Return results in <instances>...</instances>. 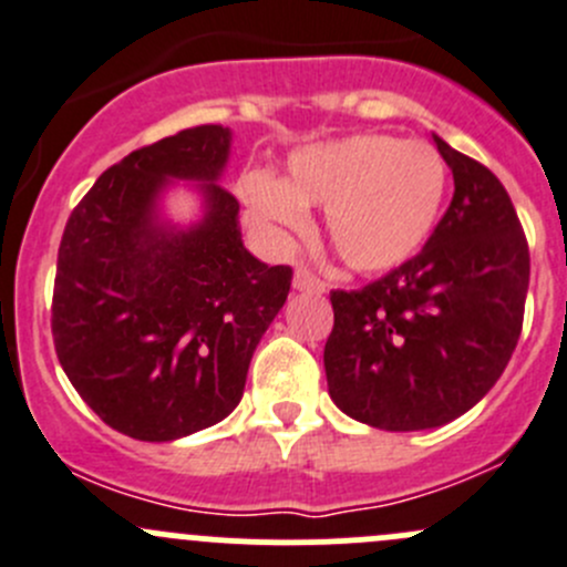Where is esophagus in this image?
<instances>
[{
    "label": "esophagus",
    "mask_w": 567,
    "mask_h": 567,
    "mask_svg": "<svg viewBox=\"0 0 567 567\" xmlns=\"http://www.w3.org/2000/svg\"><path fill=\"white\" fill-rule=\"evenodd\" d=\"M293 288L305 290V293H323V290H327V282H323L321 277H316L310 268H296Z\"/></svg>",
    "instance_id": "obj_1"
}]
</instances>
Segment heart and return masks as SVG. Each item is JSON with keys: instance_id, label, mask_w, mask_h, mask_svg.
<instances>
[{"instance_id": "b5f03b06", "label": "heart", "mask_w": 567, "mask_h": 567, "mask_svg": "<svg viewBox=\"0 0 567 567\" xmlns=\"http://www.w3.org/2000/svg\"><path fill=\"white\" fill-rule=\"evenodd\" d=\"M251 210L282 233L307 227V207H327V233L340 260L382 274L410 260L435 229L449 168L430 144L393 135H354L290 157V183L266 172L240 183Z\"/></svg>"}]
</instances>
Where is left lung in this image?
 <instances>
[{
    "mask_svg": "<svg viewBox=\"0 0 567 567\" xmlns=\"http://www.w3.org/2000/svg\"><path fill=\"white\" fill-rule=\"evenodd\" d=\"M454 196L423 249L360 290H332L329 395L388 432L443 426L496 384L518 346L529 244L496 174L435 137Z\"/></svg>",
    "mask_w": 567,
    "mask_h": 567,
    "instance_id": "1",
    "label": "left lung"
}]
</instances>
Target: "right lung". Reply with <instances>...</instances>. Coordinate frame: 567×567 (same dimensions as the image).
Segmentation results:
<instances>
[{"label":"right lung","instance_id":"right-lung-1","mask_svg":"<svg viewBox=\"0 0 567 567\" xmlns=\"http://www.w3.org/2000/svg\"><path fill=\"white\" fill-rule=\"evenodd\" d=\"M229 130L202 124L130 152L71 210L58 249L52 338L65 377L121 435L166 443L224 421L293 268L244 249L238 199L218 185ZM166 176L199 178L208 216L154 227Z\"/></svg>","mask_w":567,"mask_h":567}]
</instances>
